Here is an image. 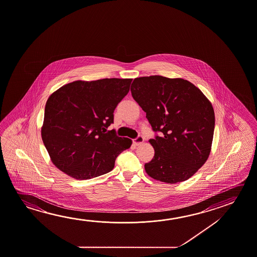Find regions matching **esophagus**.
I'll use <instances>...</instances> for the list:
<instances>
[{"instance_id":"esophagus-1","label":"esophagus","mask_w":257,"mask_h":257,"mask_svg":"<svg viewBox=\"0 0 257 257\" xmlns=\"http://www.w3.org/2000/svg\"><path fill=\"white\" fill-rule=\"evenodd\" d=\"M143 141H144V139H143V136H138L136 139L134 140V143L135 145H140V144L143 143Z\"/></svg>"}]
</instances>
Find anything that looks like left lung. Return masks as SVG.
Returning a JSON list of instances; mask_svg holds the SVG:
<instances>
[{
    "label": "left lung",
    "mask_w": 257,
    "mask_h": 257,
    "mask_svg": "<svg viewBox=\"0 0 257 257\" xmlns=\"http://www.w3.org/2000/svg\"><path fill=\"white\" fill-rule=\"evenodd\" d=\"M131 92L153 131L161 133L149 141L155 153L144 165L148 175L168 184L194 176L211 150L215 114L210 100L188 80L160 75L136 78Z\"/></svg>",
    "instance_id": "left-lung-1"
}]
</instances>
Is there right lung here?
<instances>
[{
	"mask_svg": "<svg viewBox=\"0 0 257 257\" xmlns=\"http://www.w3.org/2000/svg\"><path fill=\"white\" fill-rule=\"evenodd\" d=\"M133 79L75 80L47 99L43 143L57 169L78 180L110 172L117 156L132 145L106 128L114 110L129 92Z\"/></svg>",
	"mask_w": 257,
	"mask_h": 257,
	"instance_id": "1",
	"label": "right lung"
}]
</instances>
